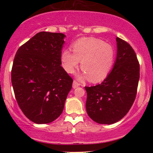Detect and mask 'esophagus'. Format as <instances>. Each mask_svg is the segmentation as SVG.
<instances>
[{"mask_svg": "<svg viewBox=\"0 0 153 153\" xmlns=\"http://www.w3.org/2000/svg\"><path fill=\"white\" fill-rule=\"evenodd\" d=\"M79 85H80V84H79V83L77 82L76 81H73V85H72L73 88H76L78 87Z\"/></svg>", "mask_w": 153, "mask_h": 153, "instance_id": "1", "label": "esophagus"}]
</instances>
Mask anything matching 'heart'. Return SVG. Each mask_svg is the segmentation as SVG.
<instances>
[{
	"label": "heart",
	"instance_id": "obj_1",
	"mask_svg": "<svg viewBox=\"0 0 153 153\" xmlns=\"http://www.w3.org/2000/svg\"><path fill=\"white\" fill-rule=\"evenodd\" d=\"M72 52L65 49L61 53L62 65L69 74L78 68L81 60L83 73L79 80L89 79L97 83L104 80L111 70L114 62L115 51L110 44L95 37H82L72 45Z\"/></svg>",
	"mask_w": 153,
	"mask_h": 153
}]
</instances>
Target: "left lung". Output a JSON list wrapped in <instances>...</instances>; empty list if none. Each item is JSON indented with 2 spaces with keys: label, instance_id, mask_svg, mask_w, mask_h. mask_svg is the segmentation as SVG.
I'll list each match as a JSON object with an SVG mask.
<instances>
[{
  "label": "left lung",
  "instance_id": "8db88e82",
  "mask_svg": "<svg viewBox=\"0 0 153 153\" xmlns=\"http://www.w3.org/2000/svg\"><path fill=\"white\" fill-rule=\"evenodd\" d=\"M117 56L106 78L95 86L85 87L90 118L99 124H114L127 114L134 102L139 80L137 55L127 42L116 37Z\"/></svg>",
  "mask_w": 153,
  "mask_h": 153
}]
</instances>
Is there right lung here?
Instances as JSON below:
<instances>
[{"mask_svg": "<svg viewBox=\"0 0 153 153\" xmlns=\"http://www.w3.org/2000/svg\"><path fill=\"white\" fill-rule=\"evenodd\" d=\"M65 35L39 32L19 48L12 68V84L18 105L37 124L60 116L73 80L61 65Z\"/></svg>", "mask_w": 153, "mask_h": 153, "instance_id": "right-lung-1", "label": "right lung"}]
</instances>
